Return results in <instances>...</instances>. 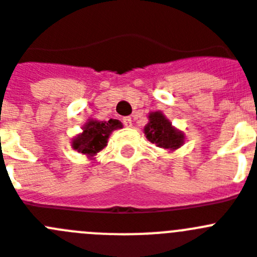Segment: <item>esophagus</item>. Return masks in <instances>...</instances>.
<instances>
[{
    "label": "esophagus",
    "mask_w": 257,
    "mask_h": 257,
    "mask_svg": "<svg viewBox=\"0 0 257 257\" xmlns=\"http://www.w3.org/2000/svg\"><path fill=\"white\" fill-rule=\"evenodd\" d=\"M123 124L125 126H132V117L131 116L123 117Z\"/></svg>",
    "instance_id": "34e87169"
}]
</instances>
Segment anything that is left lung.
Instances as JSON below:
<instances>
[{"label": "left lung", "mask_w": 257, "mask_h": 257, "mask_svg": "<svg viewBox=\"0 0 257 257\" xmlns=\"http://www.w3.org/2000/svg\"><path fill=\"white\" fill-rule=\"evenodd\" d=\"M150 123L145 128L146 138L161 149L175 150L183 145V134L174 129L161 112L150 114Z\"/></svg>", "instance_id": "8db88e82"}]
</instances>
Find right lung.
Here are the masks:
<instances>
[{"instance_id": "obj_1", "label": "right lung", "mask_w": 257, "mask_h": 257, "mask_svg": "<svg viewBox=\"0 0 257 257\" xmlns=\"http://www.w3.org/2000/svg\"><path fill=\"white\" fill-rule=\"evenodd\" d=\"M121 126V123L116 119H110L108 121L89 120L83 128V133L73 141V149L80 154H97L106 146L111 132Z\"/></svg>"}]
</instances>
